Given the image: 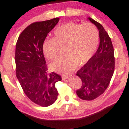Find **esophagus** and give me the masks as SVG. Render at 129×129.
Returning <instances> with one entry per match:
<instances>
[{
  "mask_svg": "<svg viewBox=\"0 0 129 129\" xmlns=\"http://www.w3.org/2000/svg\"><path fill=\"white\" fill-rule=\"evenodd\" d=\"M69 75H62V79H67V78H69Z\"/></svg>",
  "mask_w": 129,
  "mask_h": 129,
  "instance_id": "obj_1",
  "label": "esophagus"
}]
</instances>
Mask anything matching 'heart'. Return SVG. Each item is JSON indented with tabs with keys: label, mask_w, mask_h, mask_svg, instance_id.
Returning <instances> with one entry per match:
<instances>
[{
	"label": "heart",
	"mask_w": 129,
	"mask_h": 129,
	"mask_svg": "<svg viewBox=\"0 0 129 129\" xmlns=\"http://www.w3.org/2000/svg\"><path fill=\"white\" fill-rule=\"evenodd\" d=\"M54 38H48L43 44V52L48 59L57 56L59 45H66V56L56 59L51 69L60 73H69L78 64L87 62L95 53L100 41L96 26L91 23L68 22L57 28Z\"/></svg>",
	"instance_id": "1"
}]
</instances>
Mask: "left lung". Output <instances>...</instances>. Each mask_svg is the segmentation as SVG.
Masks as SVG:
<instances>
[{
	"label": "left lung",
	"mask_w": 129,
	"mask_h": 129,
	"mask_svg": "<svg viewBox=\"0 0 129 129\" xmlns=\"http://www.w3.org/2000/svg\"><path fill=\"white\" fill-rule=\"evenodd\" d=\"M88 19L98 29L100 42L95 54L77 72L82 85L76 94L82 100L91 101L101 95L109 86L115 70V56L112 41L103 25L91 17Z\"/></svg>",
	"instance_id": "8db88e82"
}]
</instances>
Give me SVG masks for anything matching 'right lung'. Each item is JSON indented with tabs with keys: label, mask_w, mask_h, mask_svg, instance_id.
<instances>
[{
	"label": "right lung",
	"mask_w": 129,
	"mask_h": 129,
	"mask_svg": "<svg viewBox=\"0 0 129 129\" xmlns=\"http://www.w3.org/2000/svg\"><path fill=\"white\" fill-rule=\"evenodd\" d=\"M59 18L31 23L19 35L15 52L16 75L26 96L34 103L48 107L56 101L58 91L55 87L61 76L48 73L43 53V44L48 33Z\"/></svg>",
	"instance_id": "1"
}]
</instances>
